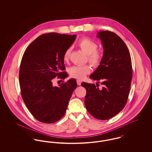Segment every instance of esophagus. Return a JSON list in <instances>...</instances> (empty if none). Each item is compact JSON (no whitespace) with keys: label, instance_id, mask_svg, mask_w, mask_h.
Instances as JSON below:
<instances>
[{"label":"esophagus","instance_id":"34e87169","mask_svg":"<svg viewBox=\"0 0 152 152\" xmlns=\"http://www.w3.org/2000/svg\"><path fill=\"white\" fill-rule=\"evenodd\" d=\"M77 85L80 86V85H81V80H77Z\"/></svg>","mask_w":152,"mask_h":152}]
</instances>
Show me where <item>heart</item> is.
Instances as JSON below:
<instances>
[{"instance_id": "obj_1", "label": "heart", "mask_w": 152, "mask_h": 152, "mask_svg": "<svg viewBox=\"0 0 152 152\" xmlns=\"http://www.w3.org/2000/svg\"><path fill=\"white\" fill-rule=\"evenodd\" d=\"M78 46L88 55V60L91 65L97 66L100 64L103 58V53L97 50L98 45L96 42L89 38L84 37L78 42ZM71 51L72 48L68 47L64 53L63 59L66 62L69 60ZM90 72L91 67L88 65L73 66L69 68L68 70L71 77L79 80L84 79Z\"/></svg>"}]
</instances>
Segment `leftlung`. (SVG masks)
Masks as SVG:
<instances>
[{"label": "left lung", "instance_id": "8db88e82", "mask_svg": "<svg viewBox=\"0 0 152 152\" xmlns=\"http://www.w3.org/2000/svg\"><path fill=\"white\" fill-rule=\"evenodd\" d=\"M104 48L100 65L89 77L97 84L82 83L87 91L85 105L94 118L105 120L116 116L125 106L130 92L132 66L130 53L123 40L109 31L98 32ZM103 86L99 88V83Z\"/></svg>", "mask_w": 152, "mask_h": 152}]
</instances>
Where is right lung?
<instances>
[{
	"label": "right lung",
	"instance_id": "add662e5",
	"mask_svg": "<svg viewBox=\"0 0 152 152\" xmlns=\"http://www.w3.org/2000/svg\"><path fill=\"white\" fill-rule=\"evenodd\" d=\"M76 36L55 32L43 34L23 54L19 76L22 99L32 116L42 123H55L63 117L77 87L74 79L58 87L52 84L56 77L63 80L68 77L63 55Z\"/></svg>",
	"mask_w": 152,
	"mask_h": 152
}]
</instances>
